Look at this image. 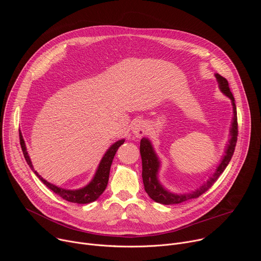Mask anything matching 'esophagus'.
Masks as SVG:
<instances>
[{"instance_id":"34e87169","label":"esophagus","mask_w":261,"mask_h":261,"mask_svg":"<svg viewBox=\"0 0 261 261\" xmlns=\"http://www.w3.org/2000/svg\"><path fill=\"white\" fill-rule=\"evenodd\" d=\"M131 129H132L133 134L136 137L143 136L144 132H145V123H144V121H142V120L134 121L131 125Z\"/></svg>"}]
</instances>
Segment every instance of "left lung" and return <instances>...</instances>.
Here are the masks:
<instances>
[{"label": "left lung", "instance_id": "left-lung-1", "mask_svg": "<svg viewBox=\"0 0 261 261\" xmlns=\"http://www.w3.org/2000/svg\"><path fill=\"white\" fill-rule=\"evenodd\" d=\"M219 88L223 94H225L232 103L233 108V119L230 128V139L229 144L225 150V155L222 158L221 163L217 167L216 171L210 176V178L198 189L191 193L187 194H173L166 189L160 184L158 179V170L160 167V161L154 151L151 141L147 138H142L140 140V155L142 161V180L144 185V190L153 200L162 204H175L190 199H194L206 192L216 182L218 177L225 170L226 166L230 162L232 155L234 153V148L238 140V116H237V106L234 103V98L229 89V85L226 79L221 76L220 74H215Z\"/></svg>", "mask_w": 261, "mask_h": 261}]
</instances>
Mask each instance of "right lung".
I'll return each instance as SVG.
<instances>
[{"label": "right lung", "instance_id": "add662e5", "mask_svg": "<svg viewBox=\"0 0 261 261\" xmlns=\"http://www.w3.org/2000/svg\"><path fill=\"white\" fill-rule=\"evenodd\" d=\"M19 141H20L21 150H22V153H23V156H24V159H25L28 165L33 170V172L40 178V180L44 185H46L47 188H49L54 193L58 194L59 196H61L63 199L67 200V201L85 204V203H90V202L95 201L104 192L106 186H107V182H108L111 163H113V160L115 158V155L118 151V148L125 142V139L118 140L117 142H115L108 148L97 168V171H96L93 179L90 181V184H88L86 186V187H84L82 189H77V190H67V189L57 187V186L48 182L41 175H39L38 172L34 169L33 165H32L31 159L27 152L25 143H24V140L22 138V134L20 131H19Z\"/></svg>", "mask_w": 261, "mask_h": 261}]
</instances>
